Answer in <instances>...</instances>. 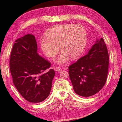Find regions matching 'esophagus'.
Masks as SVG:
<instances>
[{
    "mask_svg": "<svg viewBox=\"0 0 122 122\" xmlns=\"http://www.w3.org/2000/svg\"><path fill=\"white\" fill-rule=\"evenodd\" d=\"M55 70H56V72H60V71H62V69H61L60 68V67H56V68L55 69Z\"/></svg>",
    "mask_w": 122,
    "mask_h": 122,
    "instance_id": "obj_1",
    "label": "esophagus"
}]
</instances>
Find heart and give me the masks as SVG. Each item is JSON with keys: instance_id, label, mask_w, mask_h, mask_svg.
I'll use <instances>...</instances> for the list:
<instances>
[{"instance_id": "1", "label": "heart", "mask_w": 122, "mask_h": 122, "mask_svg": "<svg viewBox=\"0 0 122 122\" xmlns=\"http://www.w3.org/2000/svg\"><path fill=\"white\" fill-rule=\"evenodd\" d=\"M46 37L40 39V46L48 58H54L62 51L57 62L66 63L69 59H76L83 52L86 44V32L80 24H65L54 26L46 33Z\"/></svg>"}]
</instances>
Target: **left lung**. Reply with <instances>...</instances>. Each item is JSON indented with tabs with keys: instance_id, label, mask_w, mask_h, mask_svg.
Wrapping results in <instances>:
<instances>
[{
	"instance_id": "obj_1",
	"label": "left lung",
	"mask_w": 122,
	"mask_h": 122,
	"mask_svg": "<svg viewBox=\"0 0 122 122\" xmlns=\"http://www.w3.org/2000/svg\"><path fill=\"white\" fill-rule=\"evenodd\" d=\"M109 56L104 40H97L86 55L68 68L74 92L82 97L95 94L107 80Z\"/></svg>"
}]
</instances>
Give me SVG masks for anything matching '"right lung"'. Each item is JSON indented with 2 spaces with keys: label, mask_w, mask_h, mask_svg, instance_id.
Segmentation results:
<instances>
[{
  "label": "right lung",
  "mask_w": 122,
  "mask_h": 122,
  "mask_svg": "<svg viewBox=\"0 0 122 122\" xmlns=\"http://www.w3.org/2000/svg\"><path fill=\"white\" fill-rule=\"evenodd\" d=\"M35 36L28 34L15 41L10 54L9 66L13 83L28 102H42L50 94L55 76L51 63L37 53Z\"/></svg>",
  "instance_id": "1"
}]
</instances>
